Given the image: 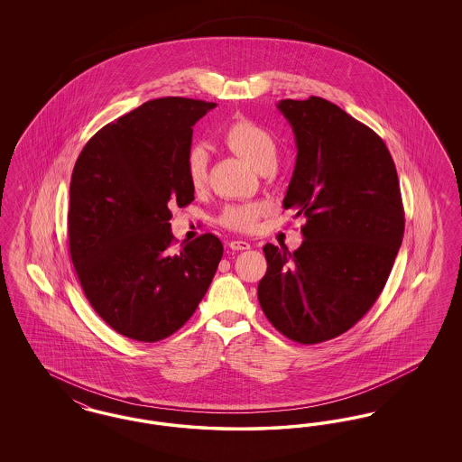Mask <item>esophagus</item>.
<instances>
[{
  "mask_svg": "<svg viewBox=\"0 0 462 462\" xmlns=\"http://www.w3.org/2000/svg\"><path fill=\"white\" fill-rule=\"evenodd\" d=\"M228 247L232 249V251H245V249H249L251 247V244L247 241H230L228 242Z\"/></svg>",
  "mask_w": 462,
  "mask_h": 462,
  "instance_id": "esophagus-1",
  "label": "esophagus"
}]
</instances>
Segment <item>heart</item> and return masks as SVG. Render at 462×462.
I'll return each mask as SVG.
<instances>
[{
	"mask_svg": "<svg viewBox=\"0 0 462 462\" xmlns=\"http://www.w3.org/2000/svg\"><path fill=\"white\" fill-rule=\"evenodd\" d=\"M221 138L236 154L241 155L242 159H245L256 170H260L264 164L275 162L277 142L273 134L249 117L234 119L223 130ZM185 173L194 190H200L206 185L208 154L202 147H192L189 151L185 159ZM263 209V206L258 202L228 206L221 213L220 223L223 226L236 232H249L254 228Z\"/></svg>",
	"mask_w": 462,
	"mask_h": 462,
	"instance_id": "heart-1",
	"label": "heart"
}]
</instances>
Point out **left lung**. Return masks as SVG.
<instances>
[{
	"mask_svg": "<svg viewBox=\"0 0 462 462\" xmlns=\"http://www.w3.org/2000/svg\"><path fill=\"white\" fill-rule=\"evenodd\" d=\"M296 136L284 208L303 215L305 241L263 247L258 300L272 326L301 345L341 336L371 310L403 239L395 162L383 138L320 97L281 100Z\"/></svg>",
	"mask_w": 462,
	"mask_h": 462,
	"instance_id": "1",
	"label": "left lung"
}]
</instances>
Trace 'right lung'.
Instances as JSON below:
<instances>
[{
    "label": "right lung",
    "instance_id": "1",
    "mask_svg": "<svg viewBox=\"0 0 462 462\" xmlns=\"http://www.w3.org/2000/svg\"><path fill=\"white\" fill-rule=\"evenodd\" d=\"M217 104L149 100L95 133L70 176L69 253L91 308L112 329L155 343L196 311L223 256L202 234L171 251V208L194 200L192 126Z\"/></svg>",
    "mask_w": 462,
    "mask_h": 462
}]
</instances>
